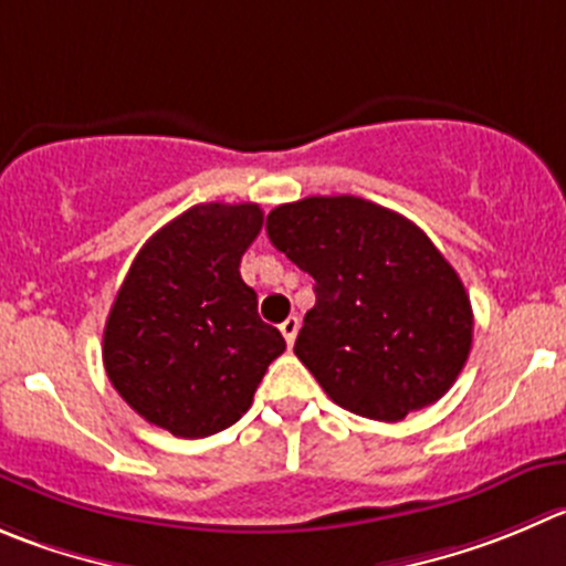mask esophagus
<instances>
[{
	"mask_svg": "<svg viewBox=\"0 0 566 566\" xmlns=\"http://www.w3.org/2000/svg\"><path fill=\"white\" fill-rule=\"evenodd\" d=\"M297 331H300V319H297V316H289V319L283 322V325H280V333H283V338H286L289 347H292L294 338H297Z\"/></svg>",
	"mask_w": 566,
	"mask_h": 566,
	"instance_id": "obj_1",
	"label": "esophagus"
}]
</instances>
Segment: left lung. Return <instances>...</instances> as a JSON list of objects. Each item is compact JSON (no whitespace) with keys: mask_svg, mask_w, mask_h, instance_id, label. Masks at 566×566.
Returning <instances> with one entry per match:
<instances>
[{"mask_svg":"<svg viewBox=\"0 0 566 566\" xmlns=\"http://www.w3.org/2000/svg\"><path fill=\"white\" fill-rule=\"evenodd\" d=\"M266 233L314 277L294 353L336 406L400 422L448 395L470 358L472 305L417 224L342 193L277 206Z\"/></svg>","mask_w":566,"mask_h":566,"instance_id":"1","label":"left lung"}]
</instances>
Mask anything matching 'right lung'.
Returning a JSON list of instances; mask_svg holds the SVG:
<instances>
[{"label":"right lung","instance_id":"right-lung-1","mask_svg":"<svg viewBox=\"0 0 566 566\" xmlns=\"http://www.w3.org/2000/svg\"><path fill=\"white\" fill-rule=\"evenodd\" d=\"M255 202L193 206L138 250L102 336L113 389L182 439L239 422L286 342L258 316L241 255L258 239Z\"/></svg>","mask_w":566,"mask_h":566}]
</instances>
